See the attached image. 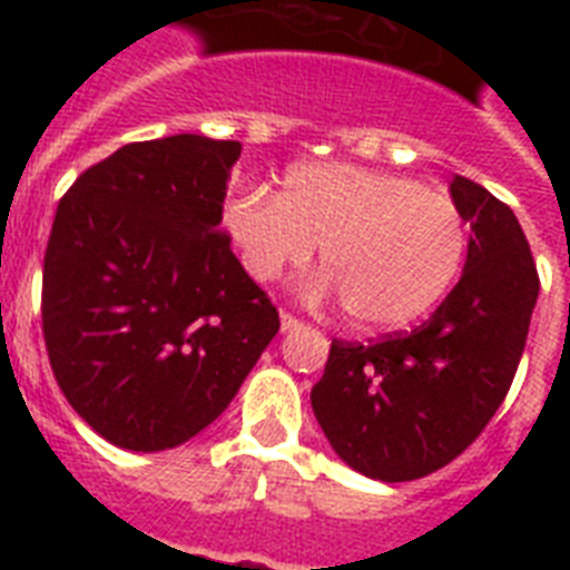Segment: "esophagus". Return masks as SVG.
Segmentation results:
<instances>
[{
  "instance_id": "obj_1",
  "label": "esophagus",
  "mask_w": 570,
  "mask_h": 570,
  "mask_svg": "<svg viewBox=\"0 0 570 570\" xmlns=\"http://www.w3.org/2000/svg\"><path fill=\"white\" fill-rule=\"evenodd\" d=\"M298 328H302V320H295L289 311H281V331L286 334V331H298Z\"/></svg>"
}]
</instances>
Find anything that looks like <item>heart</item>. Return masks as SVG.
<instances>
[{
  "instance_id": "obj_1",
  "label": "heart",
  "mask_w": 570,
  "mask_h": 570,
  "mask_svg": "<svg viewBox=\"0 0 570 570\" xmlns=\"http://www.w3.org/2000/svg\"><path fill=\"white\" fill-rule=\"evenodd\" d=\"M224 227L257 281L302 268L320 245L316 293L337 289L348 322L402 328L441 302L464 263L468 227L450 197L402 174L346 163L289 168L277 195L245 191Z\"/></svg>"
}]
</instances>
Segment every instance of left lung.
Returning <instances> with one entry per match:
<instances>
[{
    "label": "left lung",
    "mask_w": 570,
    "mask_h": 570,
    "mask_svg": "<svg viewBox=\"0 0 570 570\" xmlns=\"http://www.w3.org/2000/svg\"><path fill=\"white\" fill-rule=\"evenodd\" d=\"M470 224L464 275L414 331L331 343L311 405L348 468L411 482L459 459L503 405L521 364L539 272L503 200L468 177L450 183Z\"/></svg>",
    "instance_id": "left-lung-1"
}]
</instances>
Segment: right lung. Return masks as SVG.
<instances>
[{
	"instance_id": "add662e5",
	"label": "right lung",
	"mask_w": 570,
	"mask_h": 570,
	"mask_svg": "<svg viewBox=\"0 0 570 570\" xmlns=\"http://www.w3.org/2000/svg\"><path fill=\"white\" fill-rule=\"evenodd\" d=\"M239 154L189 132L124 145L58 204L40 298L49 366L115 446L195 438L281 328L218 230Z\"/></svg>"
}]
</instances>
